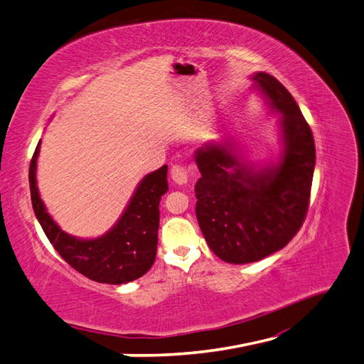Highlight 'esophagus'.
<instances>
[{
	"instance_id": "1",
	"label": "esophagus",
	"mask_w": 364,
	"mask_h": 364,
	"mask_svg": "<svg viewBox=\"0 0 364 364\" xmlns=\"http://www.w3.org/2000/svg\"><path fill=\"white\" fill-rule=\"evenodd\" d=\"M171 176L176 184H188V181L191 178V169L188 166L173 164L171 167Z\"/></svg>"
}]
</instances>
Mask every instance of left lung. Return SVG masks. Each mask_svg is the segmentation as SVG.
<instances>
[{
  "label": "left lung",
  "instance_id": "8db88e82",
  "mask_svg": "<svg viewBox=\"0 0 364 364\" xmlns=\"http://www.w3.org/2000/svg\"><path fill=\"white\" fill-rule=\"evenodd\" d=\"M252 80L279 114V163L255 171L229 143H208L195 152L200 229L213 254L234 264L258 262L295 237L309 209L315 167L312 130L294 97L266 72Z\"/></svg>",
  "mask_w": 364,
  "mask_h": 364
}]
</instances>
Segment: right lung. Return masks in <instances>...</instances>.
<instances>
[{"mask_svg":"<svg viewBox=\"0 0 364 364\" xmlns=\"http://www.w3.org/2000/svg\"><path fill=\"white\" fill-rule=\"evenodd\" d=\"M38 154L40 143L29 167L32 206L46 237L64 262L97 283L123 284L143 277L152 267L156 255L160 225L158 206L169 189L167 166L144 176L124 213L107 234L93 240H80L63 232L46 210L36 188Z\"/></svg>","mask_w":364,"mask_h":364,"instance_id":"1","label":"right lung"}]
</instances>
